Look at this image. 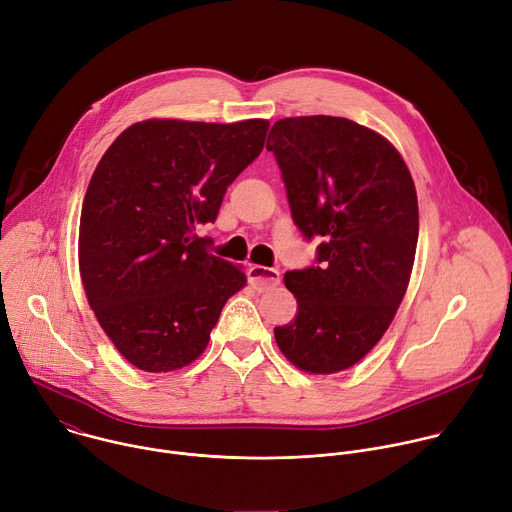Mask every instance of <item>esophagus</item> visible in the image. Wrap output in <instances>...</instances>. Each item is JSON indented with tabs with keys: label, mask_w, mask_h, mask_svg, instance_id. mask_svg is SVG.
<instances>
[{
	"label": "esophagus",
	"mask_w": 512,
	"mask_h": 512,
	"mask_svg": "<svg viewBox=\"0 0 512 512\" xmlns=\"http://www.w3.org/2000/svg\"><path fill=\"white\" fill-rule=\"evenodd\" d=\"M247 275H249L251 285L259 291H267V289L279 285V281H281V275H279L277 269H269V267H263V265H251Z\"/></svg>",
	"instance_id": "1"
}]
</instances>
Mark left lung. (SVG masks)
I'll return each mask as SVG.
<instances>
[{"label": "left lung", "instance_id": "8db88e82", "mask_svg": "<svg viewBox=\"0 0 512 512\" xmlns=\"http://www.w3.org/2000/svg\"><path fill=\"white\" fill-rule=\"evenodd\" d=\"M294 223L316 265L287 271L298 314L275 342L298 369L330 375L356 364L387 332L405 296L419 210L393 145L344 117L279 119L267 137Z\"/></svg>", "mask_w": 512, "mask_h": 512}]
</instances>
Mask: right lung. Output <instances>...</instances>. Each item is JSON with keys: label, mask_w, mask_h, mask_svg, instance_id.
<instances>
[{"label": "right lung", "mask_w": 512, "mask_h": 512, "mask_svg": "<svg viewBox=\"0 0 512 512\" xmlns=\"http://www.w3.org/2000/svg\"><path fill=\"white\" fill-rule=\"evenodd\" d=\"M267 129L265 119H150L101 158L83 202L79 267L91 310L133 367L168 373L196 360L247 283L194 231L216 221Z\"/></svg>", "instance_id": "add662e5"}]
</instances>
